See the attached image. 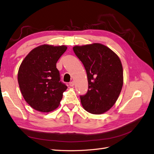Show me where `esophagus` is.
<instances>
[{
	"instance_id": "esophagus-1",
	"label": "esophagus",
	"mask_w": 154,
	"mask_h": 154,
	"mask_svg": "<svg viewBox=\"0 0 154 154\" xmlns=\"http://www.w3.org/2000/svg\"><path fill=\"white\" fill-rule=\"evenodd\" d=\"M69 85L70 86V87H73L74 85V82L72 81V82H70L69 83Z\"/></svg>"
}]
</instances>
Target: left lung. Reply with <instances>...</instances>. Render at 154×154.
I'll return each mask as SVG.
<instances>
[{
    "instance_id": "left-lung-1",
    "label": "left lung",
    "mask_w": 154,
    "mask_h": 154,
    "mask_svg": "<svg viewBox=\"0 0 154 154\" xmlns=\"http://www.w3.org/2000/svg\"><path fill=\"white\" fill-rule=\"evenodd\" d=\"M73 51L85 69L89 90L81 96L84 109L100 115L113 106L123 85V68L119 57L101 43L76 45Z\"/></svg>"
}]
</instances>
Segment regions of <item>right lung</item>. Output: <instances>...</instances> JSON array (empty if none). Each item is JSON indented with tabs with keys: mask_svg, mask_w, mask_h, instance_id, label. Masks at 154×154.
Wrapping results in <instances>:
<instances>
[{
	"mask_svg": "<svg viewBox=\"0 0 154 154\" xmlns=\"http://www.w3.org/2000/svg\"><path fill=\"white\" fill-rule=\"evenodd\" d=\"M67 48L65 45H40L32 50L20 65L17 80L20 92L36 111L48 113L60 104L67 86L60 81L56 63Z\"/></svg>",
	"mask_w": 154,
	"mask_h": 154,
	"instance_id": "right-lung-1",
	"label": "right lung"
}]
</instances>
